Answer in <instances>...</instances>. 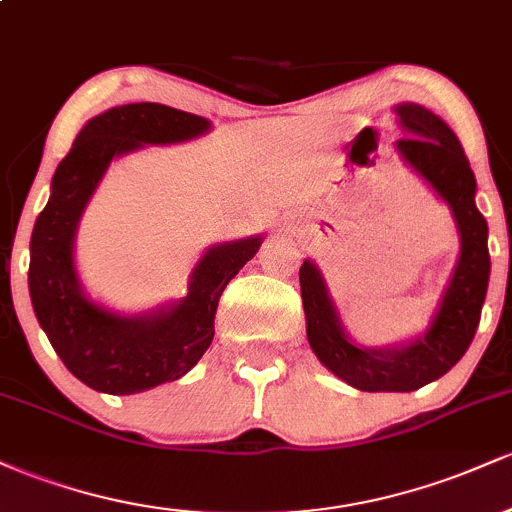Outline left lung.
Segmentation results:
<instances>
[{"instance_id":"obj_1","label":"left lung","mask_w":512,"mask_h":512,"mask_svg":"<svg viewBox=\"0 0 512 512\" xmlns=\"http://www.w3.org/2000/svg\"><path fill=\"white\" fill-rule=\"evenodd\" d=\"M397 115L411 134L397 142L399 154L450 204L460 228L462 252L431 330L399 349H363L351 342L327 298L320 272L313 262H303L298 276L308 342L337 378L363 392H411L448 373L477 334L491 274L486 245L489 226L474 204L477 180L460 139L440 117L421 105H399Z\"/></svg>"}]
</instances>
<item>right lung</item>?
I'll return each mask as SVG.
<instances>
[{
    "label": "right lung",
    "mask_w": 512,
    "mask_h": 512,
    "mask_svg": "<svg viewBox=\"0 0 512 512\" xmlns=\"http://www.w3.org/2000/svg\"><path fill=\"white\" fill-rule=\"evenodd\" d=\"M207 129L204 117L168 105H120L88 120L55 170L50 202L31 236L28 289L52 349L91 390L134 395L182 378L214 339L226 284L260 250L262 238L211 248L192 272L185 301L151 317H120L79 289L72 260L76 223L113 156L142 144L182 142Z\"/></svg>",
    "instance_id": "right-lung-1"
}]
</instances>
